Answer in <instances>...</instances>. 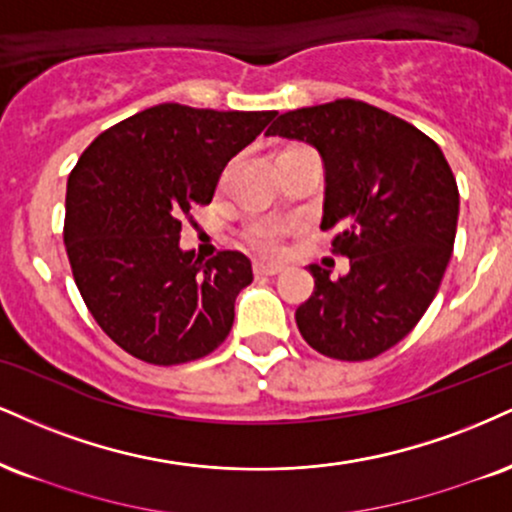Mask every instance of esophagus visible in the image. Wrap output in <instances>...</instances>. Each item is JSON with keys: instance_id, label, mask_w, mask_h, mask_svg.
I'll return each mask as SVG.
<instances>
[{"instance_id": "1", "label": "esophagus", "mask_w": 512, "mask_h": 512, "mask_svg": "<svg viewBox=\"0 0 512 512\" xmlns=\"http://www.w3.org/2000/svg\"><path fill=\"white\" fill-rule=\"evenodd\" d=\"M252 272H255V276H276L281 272V267H276V264H267V262H255Z\"/></svg>"}]
</instances>
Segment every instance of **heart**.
I'll list each match as a JSON object with an SVG mask.
<instances>
[{
	"mask_svg": "<svg viewBox=\"0 0 512 512\" xmlns=\"http://www.w3.org/2000/svg\"><path fill=\"white\" fill-rule=\"evenodd\" d=\"M243 236L245 243L255 252H260V255H279L283 248V238L288 236V226L274 219L252 221Z\"/></svg>",
	"mask_w": 512,
	"mask_h": 512,
	"instance_id": "heart-1",
	"label": "heart"
}]
</instances>
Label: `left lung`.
Masks as SVG:
<instances>
[{
    "instance_id": "left-lung-1",
    "label": "left lung",
    "mask_w": 512,
    "mask_h": 512,
    "mask_svg": "<svg viewBox=\"0 0 512 512\" xmlns=\"http://www.w3.org/2000/svg\"><path fill=\"white\" fill-rule=\"evenodd\" d=\"M269 135L322 155V231L350 272L331 281L312 264L315 291L295 310L300 334L334 360H372L415 329L439 291L458 226V183L441 147L412 123L360 100L281 114Z\"/></svg>"
}]
</instances>
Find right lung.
<instances>
[{
    "label": "right lung",
    "instance_id": "right-lung-1",
    "mask_svg": "<svg viewBox=\"0 0 512 512\" xmlns=\"http://www.w3.org/2000/svg\"><path fill=\"white\" fill-rule=\"evenodd\" d=\"M274 116L164 102L97 135L73 166L64 217L73 281L128 355L183 365L229 336L250 260L236 250L209 260L183 252L181 219L212 202L229 159Z\"/></svg>",
    "mask_w": 512,
    "mask_h": 512
}]
</instances>
